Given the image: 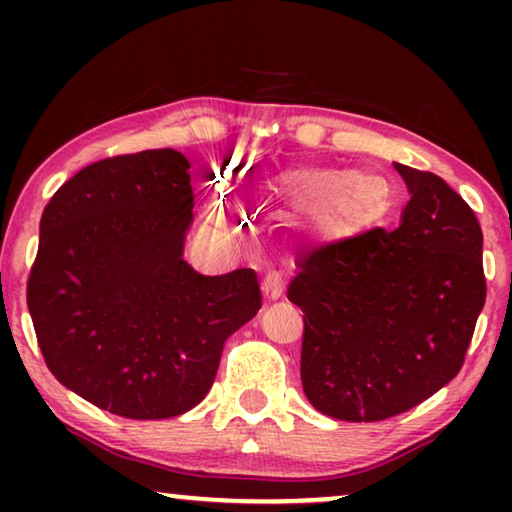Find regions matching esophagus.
Returning a JSON list of instances; mask_svg holds the SVG:
<instances>
[{"instance_id":"esophagus-1","label":"esophagus","mask_w":512,"mask_h":512,"mask_svg":"<svg viewBox=\"0 0 512 512\" xmlns=\"http://www.w3.org/2000/svg\"><path fill=\"white\" fill-rule=\"evenodd\" d=\"M261 291H263V298H265V300H277V298H282V293H284L282 277H279L277 272H268V275L263 277Z\"/></svg>"}]
</instances>
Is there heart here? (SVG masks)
Instances as JSON below:
<instances>
[{
    "label": "heart",
    "mask_w": 512,
    "mask_h": 512,
    "mask_svg": "<svg viewBox=\"0 0 512 512\" xmlns=\"http://www.w3.org/2000/svg\"><path fill=\"white\" fill-rule=\"evenodd\" d=\"M258 193L298 216L307 233L328 244L359 242L377 233L396 209L394 181L342 167H291L263 181ZM212 221L216 228H230L223 212H214Z\"/></svg>",
    "instance_id": "1"
}]
</instances>
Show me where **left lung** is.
Here are the masks:
<instances>
[{
  "label": "left lung",
  "mask_w": 512,
  "mask_h": 512,
  "mask_svg": "<svg viewBox=\"0 0 512 512\" xmlns=\"http://www.w3.org/2000/svg\"><path fill=\"white\" fill-rule=\"evenodd\" d=\"M410 200L401 226L321 244L298 261L303 391L342 422L415 408L464 366L487 296L482 230L438 174L394 163Z\"/></svg>",
  "instance_id": "left-lung-1"
}]
</instances>
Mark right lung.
Returning a JSON list of instances; mask_svg holds the SVG:
<instances>
[{
  "instance_id": "add662e5",
  "label": "right lung",
  "mask_w": 512,
  "mask_h": 512,
  "mask_svg": "<svg viewBox=\"0 0 512 512\" xmlns=\"http://www.w3.org/2000/svg\"><path fill=\"white\" fill-rule=\"evenodd\" d=\"M191 163L174 149L97 160L39 223L27 307L55 380L128 419H167L212 389L223 342L261 310L254 270L184 261Z\"/></svg>"
}]
</instances>
